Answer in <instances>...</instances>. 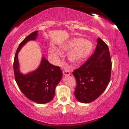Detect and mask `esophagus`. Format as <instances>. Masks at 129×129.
<instances>
[{"instance_id":"1","label":"esophagus","mask_w":129,"mask_h":129,"mask_svg":"<svg viewBox=\"0 0 129 129\" xmlns=\"http://www.w3.org/2000/svg\"><path fill=\"white\" fill-rule=\"evenodd\" d=\"M63 75H64V76H69L70 75V72L67 69H64V70H63Z\"/></svg>"}]
</instances>
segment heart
Segmentation results:
<instances>
[{
  "instance_id": "1",
  "label": "heart",
  "mask_w": 129,
  "mask_h": 129,
  "mask_svg": "<svg viewBox=\"0 0 129 129\" xmlns=\"http://www.w3.org/2000/svg\"><path fill=\"white\" fill-rule=\"evenodd\" d=\"M93 44L89 40L77 38L71 39L60 46L63 51L70 50L68 54L69 60L75 64L83 61L91 52ZM49 53L55 57L61 55L60 51L54 46L50 47Z\"/></svg>"
}]
</instances>
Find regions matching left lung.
I'll return each mask as SVG.
<instances>
[{"label":"left lung","instance_id":"left-lung-1","mask_svg":"<svg viewBox=\"0 0 129 129\" xmlns=\"http://www.w3.org/2000/svg\"><path fill=\"white\" fill-rule=\"evenodd\" d=\"M94 53L80 68L73 72L76 80L75 95L81 103H88L98 99L110 80L112 61L106 43L98 38Z\"/></svg>","mask_w":129,"mask_h":129}]
</instances>
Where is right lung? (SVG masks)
<instances>
[{"label":"right lung","instance_id":"1","mask_svg":"<svg viewBox=\"0 0 129 129\" xmlns=\"http://www.w3.org/2000/svg\"><path fill=\"white\" fill-rule=\"evenodd\" d=\"M38 33L35 31L30 33L20 43L14 59L13 70L16 82L24 96L37 103L45 104L50 102L54 96L56 86L63 75L60 68L50 64L43 57L35 71L23 75L19 71L17 57L21 48L29 40L36 39Z\"/></svg>","mask_w":129,"mask_h":129}]
</instances>
